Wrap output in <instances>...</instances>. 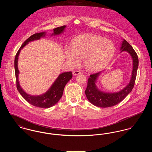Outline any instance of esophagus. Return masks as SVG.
Instances as JSON below:
<instances>
[{"label":"esophagus","mask_w":152,"mask_h":152,"mask_svg":"<svg viewBox=\"0 0 152 152\" xmlns=\"http://www.w3.org/2000/svg\"><path fill=\"white\" fill-rule=\"evenodd\" d=\"M73 75L74 76H76V75H78L79 74H81V72L79 71V70H76V71H73L72 73Z\"/></svg>","instance_id":"34e87169"}]
</instances>
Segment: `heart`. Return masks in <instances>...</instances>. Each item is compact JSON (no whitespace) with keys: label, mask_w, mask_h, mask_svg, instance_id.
<instances>
[{"label":"heart","mask_w":152,"mask_h":152,"mask_svg":"<svg viewBox=\"0 0 152 152\" xmlns=\"http://www.w3.org/2000/svg\"><path fill=\"white\" fill-rule=\"evenodd\" d=\"M115 52V45L111 40L94 34H87L73 40L72 47L66 49L65 57L73 66L78 65L80 59H85L87 69L96 71L108 64Z\"/></svg>","instance_id":"heart-1"}]
</instances>
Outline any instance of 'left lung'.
I'll use <instances>...</instances> for the list:
<instances>
[{
	"label": "left lung",
	"instance_id": "obj_1",
	"mask_svg": "<svg viewBox=\"0 0 152 152\" xmlns=\"http://www.w3.org/2000/svg\"><path fill=\"white\" fill-rule=\"evenodd\" d=\"M120 50L121 52L123 51L128 52L133 60V69L130 81L126 87L119 92L114 93L105 92L100 91L96 85V81L101 72L91 75L88 80V84L85 93L88 100L96 107L108 108L116 105L123 101L133 88L138 66L137 55L132 47L124 39L122 42Z\"/></svg>",
	"mask_w": 152,
	"mask_h": 152
}]
</instances>
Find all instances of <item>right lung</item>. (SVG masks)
<instances>
[{
  "label": "right lung",
  "mask_w": 152,
  "mask_h": 152,
  "mask_svg": "<svg viewBox=\"0 0 152 152\" xmlns=\"http://www.w3.org/2000/svg\"><path fill=\"white\" fill-rule=\"evenodd\" d=\"M65 27L66 26H63L61 27L54 28L53 29V33L51 35V36L58 35L63 33ZM45 35V32L36 33L30 36L29 38H28L23 43L15 56L14 66L16 80V87L19 92L22 95V97L28 102H29L30 104L34 106L42 108H48L55 105L62 97L65 85L72 77V72H67L60 74L50 89L45 94L39 96H32L27 94L20 87L18 79L19 71L18 67L19 55L23 48L30 42L39 40L41 37H44Z\"/></svg>",
  "instance_id": "right-lung-1"
}]
</instances>
